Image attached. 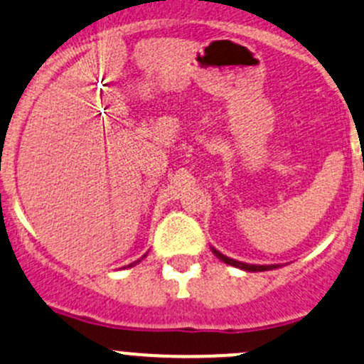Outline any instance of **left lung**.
Segmentation results:
<instances>
[{
    "instance_id": "left-lung-1",
    "label": "left lung",
    "mask_w": 364,
    "mask_h": 364,
    "mask_svg": "<svg viewBox=\"0 0 364 364\" xmlns=\"http://www.w3.org/2000/svg\"><path fill=\"white\" fill-rule=\"evenodd\" d=\"M212 252L215 254V257H219V259L223 261V263L231 264V266H235V268H240V269H245V272H268V269L279 268V264H249V263H242V261L231 259V257L224 256L223 252H219V250L213 249V247H212Z\"/></svg>"
}]
</instances>
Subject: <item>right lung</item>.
Listing matches in <instances>:
<instances>
[{
    "mask_svg": "<svg viewBox=\"0 0 364 364\" xmlns=\"http://www.w3.org/2000/svg\"><path fill=\"white\" fill-rule=\"evenodd\" d=\"M145 256H147V254H145ZM145 256H144V257H145ZM144 257H141V259H144ZM141 259L134 261V263H131V264H127V266H129V268H131V266H134V264H138V263H140V261H141Z\"/></svg>",
    "mask_w": 364,
    "mask_h": 364,
    "instance_id": "right-lung-1",
    "label": "right lung"
}]
</instances>
